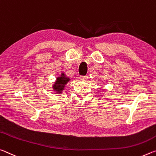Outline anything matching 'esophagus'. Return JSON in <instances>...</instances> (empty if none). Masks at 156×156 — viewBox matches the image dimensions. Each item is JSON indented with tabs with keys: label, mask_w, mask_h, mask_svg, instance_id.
I'll return each instance as SVG.
<instances>
[{
	"label": "esophagus",
	"mask_w": 156,
	"mask_h": 156,
	"mask_svg": "<svg viewBox=\"0 0 156 156\" xmlns=\"http://www.w3.org/2000/svg\"><path fill=\"white\" fill-rule=\"evenodd\" d=\"M80 80H86L88 79V76H80Z\"/></svg>",
	"instance_id": "34e87169"
}]
</instances>
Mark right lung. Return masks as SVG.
<instances>
[{
	"label": "right lung",
	"mask_w": 156,
	"mask_h": 156,
	"mask_svg": "<svg viewBox=\"0 0 156 156\" xmlns=\"http://www.w3.org/2000/svg\"><path fill=\"white\" fill-rule=\"evenodd\" d=\"M70 79L66 76L64 73H61L60 76H58L56 80L55 83L53 84L52 88L55 93L61 94L62 93V91L64 90L65 86L68 81H70Z\"/></svg>",
	"instance_id": "1"
}]
</instances>
